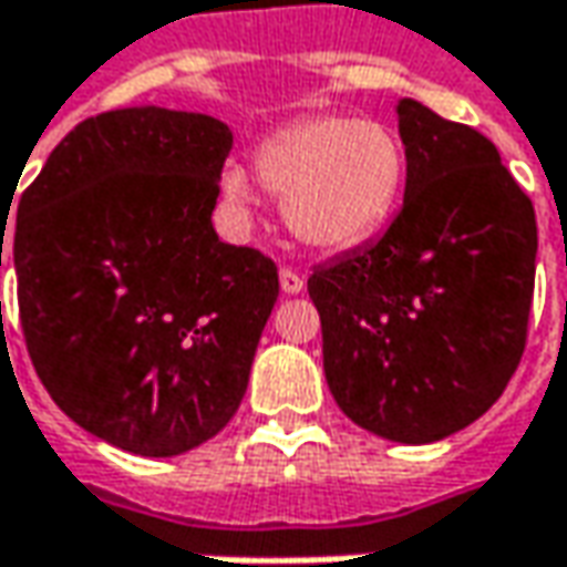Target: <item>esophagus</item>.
<instances>
[{
    "label": "esophagus",
    "mask_w": 567,
    "mask_h": 567,
    "mask_svg": "<svg viewBox=\"0 0 567 567\" xmlns=\"http://www.w3.org/2000/svg\"><path fill=\"white\" fill-rule=\"evenodd\" d=\"M302 287H306V277L293 268H280V290L287 296L302 293Z\"/></svg>",
    "instance_id": "1"
}]
</instances>
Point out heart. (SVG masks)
<instances>
[{
	"label": "heart",
	"mask_w": 567,
	"mask_h": 567,
	"mask_svg": "<svg viewBox=\"0 0 567 567\" xmlns=\"http://www.w3.org/2000/svg\"><path fill=\"white\" fill-rule=\"evenodd\" d=\"M261 186L284 198V217L299 243L347 251L372 239L403 195L406 157L379 122L316 116L280 128L258 147ZM220 186L233 205H249L251 179L227 166Z\"/></svg>",
	"instance_id": "1"
}]
</instances>
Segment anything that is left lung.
Masks as SVG:
<instances>
[{"label": "left lung", "mask_w": 567, "mask_h": 567, "mask_svg": "<svg viewBox=\"0 0 567 567\" xmlns=\"http://www.w3.org/2000/svg\"><path fill=\"white\" fill-rule=\"evenodd\" d=\"M403 207L379 243L309 277L324 379L362 429L425 445L480 420L527 347L536 214L495 144L398 106Z\"/></svg>", "instance_id": "left-lung-1"}]
</instances>
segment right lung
<instances>
[{
  "label": "right lung",
  "instance_id": "add662e5",
  "mask_svg": "<svg viewBox=\"0 0 567 567\" xmlns=\"http://www.w3.org/2000/svg\"><path fill=\"white\" fill-rule=\"evenodd\" d=\"M233 135L132 106L78 122L18 202L11 258L33 369L81 429L173 457L239 410L277 265L217 239ZM2 265V243H0Z\"/></svg>",
  "mask_w": 567,
  "mask_h": 567
}]
</instances>
